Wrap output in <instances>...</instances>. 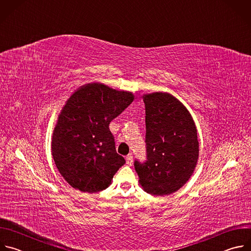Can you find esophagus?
<instances>
[{"label": "esophagus", "instance_id": "34e87169", "mask_svg": "<svg viewBox=\"0 0 251 251\" xmlns=\"http://www.w3.org/2000/svg\"><path fill=\"white\" fill-rule=\"evenodd\" d=\"M126 164H128V165H131V164H132V160H133L132 154H128V155H126Z\"/></svg>", "mask_w": 251, "mask_h": 251}]
</instances>
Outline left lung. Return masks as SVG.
<instances>
[{
	"instance_id": "obj_1",
	"label": "left lung",
	"mask_w": 251,
	"mask_h": 251,
	"mask_svg": "<svg viewBox=\"0 0 251 251\" xmlns=\"http://www.w3.org/2000/svg\"><path fill=\"white\" fill-rule=\"evenodd\" d=\"M145 105L147 160L134 161L141 188L148 194L170 195L192 176L199 158L194 120L187 108L169 93L142 96Z\"/></svg>"
}]
</instances>
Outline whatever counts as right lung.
I'll use <instances>...</instances> for the list:
<instances>
[{"label":"right lung","instance_id":"add662e5","mask_svg":"<svg viewBox=\"0 0 251 251\" xmlns=\"http://www.w3.org/2000/svg\"><path fill=\"white\" fill-rule=\"evenodd\" d=\"M134 100L131 92L101 83L78 88L63 106L51 150L58 171L81 192L105 190L126 160L117 153L109 125Z\"/></svg>","mask_w":251,"mask_h":251}]
</instances>
